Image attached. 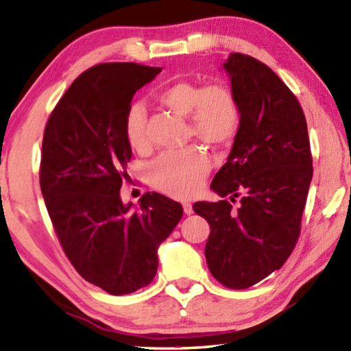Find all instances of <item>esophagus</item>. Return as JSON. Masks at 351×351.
<instances>
[{"mask_svg":"<svg viewBox=\"0 0 351 351\" xmlns=\"http://www.w3.org/2000/svg\"><path fill=\"white\" fill-rule=\"evenodd\" d=\"M182 207H184V213H186V215H192V213H193L192 204H190V203H184Z\"/></svg>","mask_w":351,"mask_h":351,"instance_id":"34e87169","label":"esophagus"}]
</instances>
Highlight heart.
Segmentation results:
<instances>
[{"label":"heart","instance_id":"1","mask_svg":"<svg viewBox=\"0 0 351 351\" xmlns=\"http://www.w3.org/2000/svg\"><path fill=\"white\" fill-rule=\"evenodd\" d=\"M156 100L175 114L189 117V138H197L213 148H224L237 138L241 127V110L232 88L226 83L178 80L164 86ZM123 134L134 152L150 147L147 117L142 105L134 104L123 119ZM212 167L210 158L198 147L161 154L148 165V181L159 192L175 198H190L197 193L203 178Z\"/></svg>","mask_w":351,"mask_h":351}]
</instances>
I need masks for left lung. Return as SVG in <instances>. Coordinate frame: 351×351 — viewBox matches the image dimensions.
Segmentation results:
<instances>
[{"instance_id": "1", "label": "left lung", "mask_w": 351, "mask_h": 351, "mask_svg": "<svg viewBox=\"0 0 351 351\" xmlns=\"http://www.w3.org/2000/svg\"><path fill=\"white\" fill-rule=\"evenodd\" d=\"M241 110L232 152L210 187L240 198L193 204L210 234L206 260L230 289H246L280 269L300 235L313 178L306 119L294 93L265 63L232 52L224 63Z\"/></svg>"}]
</instances>
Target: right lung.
Returning <instances> with one entry per match:
<instances>
[{"mask_svg":"<svg viewBox=\"0 0 351 351\" xmlns=\"http://www.w3.org/2000/svg\"><path fill=\"white\" fill-rule=\"evenodd\" d=\"M161 68L100 63L73 82L47 119L40 189L64 255L75 271L112 295L150 285L158 247L182 217V206L148 192L123 206L132 147L123 119L134 93Z\"/></svg>","mask_w":351,"mask_h":351,"instance_id":"1","label":"right lung"}]
</instances>
